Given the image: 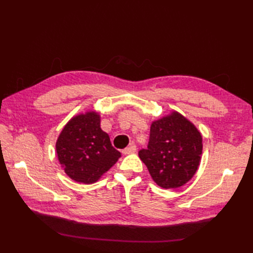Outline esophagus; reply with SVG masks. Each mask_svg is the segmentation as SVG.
<instances>
[{
  "instance_id": "34e87169",
  "label": "esophagus",
  "mask_w": 253,
  "mask_h": 253,
  "mask_svg": "<svg viewBox=\"0 0 253 253\" xmlns=\"http://www.w3.org/2000/svg\"><path fill=\"white\" fill-rule=\"evenodd\" d=\"M136 150H137V147L135 146V144H131L130 147L124 149L122 152H123L124 154H131V153H135Z\"/></svg>"
}]
</instances>
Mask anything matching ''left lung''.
<instances>
[{
  "instance_id": "8db88e82",
  "label": "left lung",
  "mask_w": 253,
  "mask_h": 253,
  "mask_svg": "<svg viewBox=\"0 0 253 253\" xmlns=\"http://www.w3.org/2000/svg\"><path fill=\"white\" fill-rule=\"evenodd\" d=\"M202 154V136L178 112L154 121L148 149L139 151L152 179L169 189L184 186L196 174Z\"/></svg>"
}]
</instances>
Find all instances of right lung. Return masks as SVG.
I'll use <instances>...</instances> for the list:
<instances>
[{"label":"right lung","mask_w":253,"mask_h":253,"mask_svg":"<svg viewBox=\"0 0 253 253\" xmlns=\"http://www.w3.org/2000/svg\"><path fill=\"white\" fill-rule=\"evenodd\" d=\"M100 122L99 113H83L74 116L57 138L58 162L77 182L98 181L121 158V152L112 146L109 135L101 129Z\"/></svg>","instance_id":"right-lung-1"}]
</instances>
